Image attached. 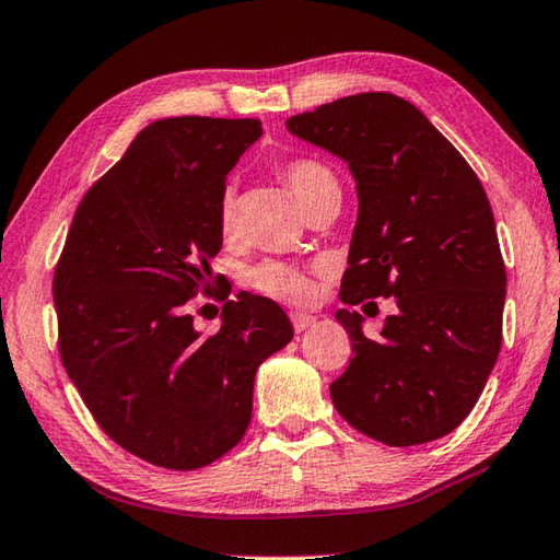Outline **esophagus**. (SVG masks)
Masks as SVG:
<instances>
[{"label":"esophagus","instance_id":"obj_1","mask_svg":"<svg viewBox=\"0 0 560 560\" xmlns=\"http://www.w3.org/2000/svg\"><path fill=\"white\" fill-rule=\"evenodd\" d=\"M290 319H292V326H294V331H298V334L307 331L310 326L316 324V316H312V314H307V312H292Z\"/></svg>","mask_w":560,"mask_h":560}]
</instances>
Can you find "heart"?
Masks as SVG:
<instances>
[{"instance_id":"1","label":"heart","mask_w":560,"mask_h":560,"mask_svg":"<svg viewBox=\"0 0 560 560\" xmlns=\"http://www.w3.org/2000/svg\"><path fill=\"white\" fill-rule=\"evenodd\" d=\"M280 175L292 189V195L298 197L302 209H310L314 202H319V199L326 195L339 192V180H336L334 173L324 163L312 161V158H294V161L282 163ZM234 219H236L234 192H231V189H224V195L219 199L221 234H231V229H234ZM250 282L256 290L284 302H304L310 300L314 292V282L307 270L292 266V262H280V260H266L253 268Z\"/></svg>"}]
</instances>
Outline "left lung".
<instances>
[{"label": "left lung", "mask_w": 560, "mask_h": 560, "mask_svg": "<svg viewBox=\"0 0 560 560\" xmlns=\"http://www.w3.org/2000/svg\"><path fill=\"white\" fill-rule=\"evenodd\" d=\"M348 163L358 221L341 302L395 298L380 339L339 310L353 358L331 383L339 415L387 446L451 434L470 415L502 346L508 272L488 195L415 104L363 92L288 119ZM371 304V302H368Z\"/></svg>", "instance_id": "left-lung-1"}]
</instances>
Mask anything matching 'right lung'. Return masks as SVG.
I'll return each mask as SVG.
<instances>
[{"instance_id":"right-lung-1","label":"right lung","mask_w":560,"mask_h":560,"mask_svg":"<svg viewBox=\"0 0 560 560\" xmlns=\"http://www.w3.org/2000/svg\"><path fill=\"white\" fill-rule=\"evenodd\" d=\"M260 133L212 116L145 126L82 197L52 276L62 365L104 434L153 466L195 470L234 448L258 365L292 341L280 304L250 292L221 288L207 339L187 312L219 282V199Z\"/></svg>"}]
</instances>
